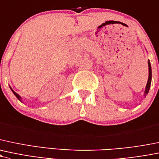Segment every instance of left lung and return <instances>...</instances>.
<instances>
[{"label": "left lung", "instance_id": "left-lung-1", "mask_svg": "<svg viewBox=\"0 0 159 159\" xmlns=\"http://www.w3.org/2000/svg\"><path fill=\"white\" fill-rule=\"evenodd\" d=\"M148 81H147L146 88V91H145V96L148 93V91H149L150 85H151V81H152V68H151V64H150V61L148 60Z\"/></svg>", "mask_w": 159, "mask_h": 159}]
</instances>
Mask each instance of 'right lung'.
<instances>
[{
    "instance_id": "right-lung-1",
    "label": "right lung",
    "mask_w": 159,
    "mask_h": 159,
    "mask_svg": "<svg viewBox=\"0 0 159 159\" xmlns=\"http://www.w3.org/2000/svg\"><path fill=\"white\" fill-rule=\"evenodd\" d=\"M11 90H12V88H11ZM12 91H13V93H14V94H15V96H16V98H18V99H19V100H20V96H19V94H18V93H16V92H14V91H13V90H12Z\"/></svg>"
}]
</instances>
